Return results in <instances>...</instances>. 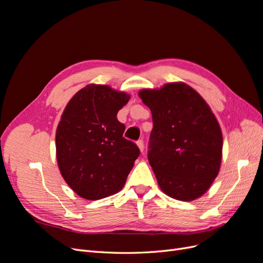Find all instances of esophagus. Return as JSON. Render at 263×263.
I'll use <instances>...</instances> for the list:
<instances>
[{
  "label": "esophagus",
  "instance_id": "34e87169",
  "mask_svg": "<svg viewBox=\"0 0 263 263\" xmlns=\"http://www.w3.org/2000/svg\"><path fill=\"white\" fill-rule=\"evenodd\" d=\"M137 146L139 147L141 153H144V140H142V139L137 140Z\"/></svg>",
  "mask_w": 263,
  "mask_h": 263
}]
</instances>
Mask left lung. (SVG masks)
Wrapping results in <instances>:
<instances>
[{"mask_svg": "<svg viewBox=\"0 0 263 263\" xmlns=\"http://www.w3.org/2000/svg\"><path fill=\"white\" fill-rule=\"evenodd\" d=\"M139 98L153 114L148 160L163 192L193 201L217 177L222 135L210 106L185 83L142 90Z\"/></svg>", "mask_w": 263, "mask_h": 263, "instance_id": "1", "label": "left lung"}]
</instances>
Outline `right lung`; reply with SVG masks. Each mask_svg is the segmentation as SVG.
<instances>
[{"label":"right lung","instance_id":"right-lung-1","mask_svg":"<svg viewBox=\"0 0 263 263\" xmlns=\"http://www.w3.org/2000/svg\"><path fill=\"white\" fill-rule=\"evenodd\" d=\"M129 95L107 85L79 91L63 110L55 133L61 176L86 200H101L121 190L140 151L123 137L117 113Z\"/></svg>","mask_w":263,"mask_h":263}]
</instances>
